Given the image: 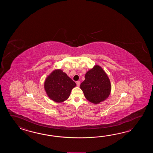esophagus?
I'll list each match as a JSON object with an SVG mask.
<instances>
[{
    "label": "esophagus",
    "instance_id": "1",
    "mask_svg": "<svg viewBox=\"0 0 153 153\" xmlns=\"http://www.w3.org/2000/svg\"><path fill=\"white\" fill-rule=\"evenodd\" d=\"M76 85H77L78 86H80V81H76Z\"/></svg>",
    "mask_w": 153,
    "mask_h": 153
}]
</instances>
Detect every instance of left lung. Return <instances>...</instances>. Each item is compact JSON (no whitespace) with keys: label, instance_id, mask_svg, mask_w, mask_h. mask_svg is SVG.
<instances>
[{"label":"left lung","instance_id":"1","mask_svg":"<svg viewBox=\"0 0 153 153\" xmlns=\"http://www.w3.org/2000/svg\"><path fill=\"white\" fill-rule=\"evenodd\" d=\"M85 78L80 84V88L88 101L98 104L108 97L111 94V82L100 66L94 65L86 73Z\"/></svg>","mask_w":153,"mask_h":153}]
</instances>
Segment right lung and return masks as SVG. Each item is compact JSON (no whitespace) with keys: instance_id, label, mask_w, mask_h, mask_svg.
Masks as SVG:
<instances>
[{"instance_id":"obj_1","label":"right lung","mask_w":153,"mask_h":153,"mask_svg":"<svg viewBox=\"0 0 153 153\" xmlns=\"http://www.w3.org/2000/svg\"><path fill=\"white\" fill-rule=\"evenodd\" d=\"M75 86V82L61 69L53 71L46 78L44 83L48 97L58 103L67 100Z\"/></svg>"}]
</instances>
